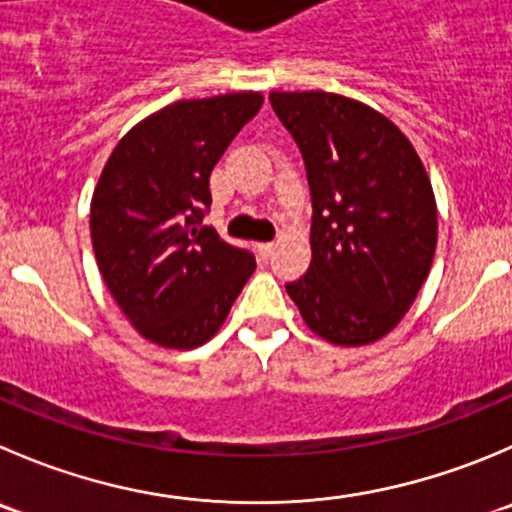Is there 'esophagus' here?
<instances>
[{
  "mask_svg": "<svg viewBox=\"0 0 512 512\" xmlns=\"http://www.w3.org/2000/svg\"><path fill=\"white\" fill-rule=\"evenodd\" d=\"M257 252H260L262 260H270L272 252H275V242H260V245H257Z\"/></svg>",
  "mask_w": 512,
  "mask_h": 512,
  "instance_id": "esophagus-1",
  "label": "esophagus"
}]
</instances>
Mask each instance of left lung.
<instances>
[{"instance_id":"obj_1","label":"left lung","mask_w":512,"mask_h":512,"mask_svg":"<svg viewBox=\"0 0 512 512\" xmlns=\"http://www.w3.org/2000/svg\"><path fill=\"white\" fill-rule=\"evenodd\" d=\"M305 160L310 270L287 295L315 335L360 347L388 335L428 280L438 245L433 185L385 114L332 92H270Z\"/></svg>"}]
</instances>
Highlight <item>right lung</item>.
Returning <instances> with one entry per match:
<instances>
[{
    "mask_svg": "<svg viewBox=\"0 0 512 512\" xmlns=\"http://www.w3.org/2000/svg\"><path fill=\"white\" fill-rule=\"evenodd\" d=\"M260 107V92L167 104L117 142L99 175L94 257L119 310L155 345H205L255 272L252 252L227 245L202 217L217 160Z\"/></svg>",
    "mask_w": 512,
    "mask_h": 512,
    "instance_id": "add662e5",
    "label": "right lung"
}]
</instances>
